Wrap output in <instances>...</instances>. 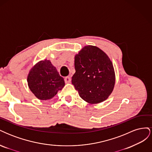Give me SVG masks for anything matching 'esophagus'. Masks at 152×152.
I'll return each mask as SVG.
<instances>
[{"label":"esophagus","instance_id":"esophagus-1","mask_svg":"<svg viewBox=\"0 0 152 152\" xmlns=\"http://www.w3.org/2000/svg\"><path fill=\"white\" fill-rule=\"evenodd\" d=\"M65 83H70L71 82V78L70 77H66L65 78Z\"/></svg>","mask_w":152,"mask_h":152}]
</instances>
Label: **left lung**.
I'll use <instances>...</instances> for the list:
<instances>
[{
  "instance_id": "left-lung-1",
  "label": "left lung",
  "mask_w": 152,
  "mask_h": 152,
  "mask_svg": "<svg viewBox=\"0 0 152 152\" xmlns=\"http://www.w3.org/2000/svg\"><path fill=\"white\" fill-rule=\"evenodd\" d=\"M75 73L72 83L80 98L90 104L107 99L115 83V74L110 59L102 49L86 45L75 56Z\"/></svg>"
}]
</instances>
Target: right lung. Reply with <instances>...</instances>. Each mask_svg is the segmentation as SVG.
<instances>
[{"label":"right lung","mask_w":152,"mask_h":152,"mask_svg":"<svg viewBox=\"0 0 152 152\" xmlns=\"http://www.w3.org/2000/svg\"><path fill=\"white\" fill-rule=\"evenodd\" d=\"M27 82L32 93L40 100L53 98L65 86L63 78L48 59L39 61L30 69Z\"/></svg>","instance_id":"obj_1"}]
</instances>
